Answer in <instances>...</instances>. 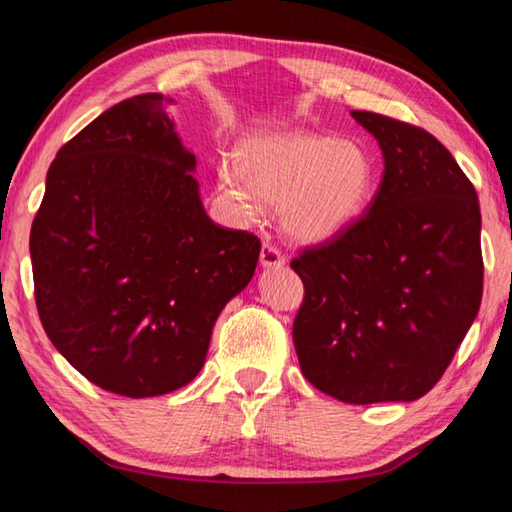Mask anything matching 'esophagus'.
I'll list each match as a JSON object with an SVG mask.
<instances>
[{
	"instance_id": "obj_1",
	"label": "esophagus",
	"mask_w": 512,
	"mask_h": 512,
	"mask_svg": "<svg viewBox=\"0 0 512 512\" xmlns=\"http://www.w3.org/2000/svg\"><path fill=\"white\" fill-rule=\"evenodd\" d=\"M285 258L283 254L276 247H272L270 242H265L263 249H261V265L265 267V270H274V267H283Z\"/></svg>"
}]
</instances>
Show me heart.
Segmentation results:
<instances>
[{
    "label": "heart",
    "instance_id": "b5f03b06",
    "mask_svg": "<svg viewBox=\"0 0 512 512\" xmlns=\"http://www.w3.org/2000/svg\"><path fill=\"white\" fill-rule=\"evenodd\" d=\"M378 186V166L362 141L290 130L242 141L236 164L218 168L233 220L254 222L263 202L279 204L285 233L317 245L362 218Z\"/></svg>",
    "mask_w": 512,
    "mask_h": 512
}]
</instances>
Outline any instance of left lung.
Returning a JSON list of instances; mask_svg holds the SVG:
<instances>
[{"label":"left lung","instance_id":"8db88e82","mask_svg":"<svg viewBox=\"0 0 512 512\" xmlns=\"http://www.w3.org/2000/svg\"><path fill=\"white\" fill-rule=\"evenodd\" d=\"M384 173L364 218L306 249L292 339L310 384L348 405L411 402L441 380L481 306V211L432 134L373 112Z\"/></svg>","mask_w":512,"mask_h":512}]
</instances>
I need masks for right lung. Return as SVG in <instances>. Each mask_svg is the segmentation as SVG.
<instances>
[{
    "instance_id": "1",
    "label": "right lung",
    "mask_w": 512,
    "mask_h": 512,
    "mask_svg": "<svg viewBox=\"0 0 512 512\" xmlns=\"http://www.w3.org/2000/svg\"><path fill=\"white\" fill-rule=\"evenodd\" d=\"M173 98L116 103L58 150L31 227L40 321L105 391L152 398L202 371L215 321L261 242L204 211Z\"/></svg>"
}]
</instances>
